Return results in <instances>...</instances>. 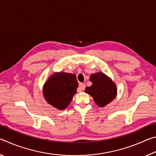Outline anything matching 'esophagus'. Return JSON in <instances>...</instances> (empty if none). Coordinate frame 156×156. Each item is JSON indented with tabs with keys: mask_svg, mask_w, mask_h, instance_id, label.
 <instances>
[{
	"mask_svg": "<svg viewBox=\"0 0 156 156\" xmlns=\"http://www.w3.org/2000/svg\"><path fill=\"white\" fill-rule=\"evenodd\" d=\"M85 84L84 83H80V84H79V88L78 89V92H81L82 91H83L84 89H85Z\"/></svg>",
	"mask_w": 156,
	"mask_h": 156,
	"instance_id": "obj_1",
	"label": "esophagus"
}]
</instances>
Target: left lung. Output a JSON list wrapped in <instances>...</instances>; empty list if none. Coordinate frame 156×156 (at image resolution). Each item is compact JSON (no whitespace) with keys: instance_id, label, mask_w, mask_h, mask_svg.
<instances>
[{"instance_id":"obj_1","label":"left lung","mask_w":156,"mask_h":156,"mask_svg":"<svg viewBox=\"0 0 156 156\" xmlns=\"http://www.w3.org/2000/svg\"><path fill=\"white\" fill-rule=\"evenodd\" d=\"M89 80L92 85L86 87L84 91L93 98L95 103L100 107H105L117 96L115 83L104 73H92Z\"/></svg>"}]
</instances>
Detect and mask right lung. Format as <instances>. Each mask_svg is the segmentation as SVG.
Masks as SVG:
<instances>
[{
  "instance_id": "right-lung-1",
  "label": "right lung",
  "mask_w": 156,
  "mask_h": 156,
  "mask_svg": "<svg viewBox=\"0 0 156 156\" xmlns=\"http://www.w3.org/2000/svg\"><path fill=\"white\" fill-rule=\"evenodd\" d=\"M78 86L75 74L63 72H54L43 85L44 98L56 109L64 110L77 92Z\"/></svg>"
}]
</instances>
